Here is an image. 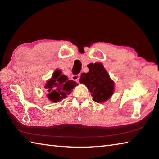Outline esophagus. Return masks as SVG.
I'll list each match as a JSON object with an SVG mask.
<instances>
[{
	"mask_svg": "<svg viewBox=\"0 0 159 159\" xmlns=\"http://www.w3.org/2000/svg\"><path fill=\"white\" fill-rule=\"evenodd\" d=\"M71 79L76 82H79V79H80V74L73 75V76H71Z\"/></svg>",
	"mask_w": 159,
	"mask_h": 159,
	"instance_id": "1",
	"label": "esophagus"
}]
</instances>
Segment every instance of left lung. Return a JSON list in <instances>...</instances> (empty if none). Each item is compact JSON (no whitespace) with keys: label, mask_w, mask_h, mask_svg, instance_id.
Segmentation results:
<instances>
[{"label":"left lung","mask_w":159,"mask_h":159,"mask_svg":"<svg viewBox=\"0 0 159 159\" xmlns=\"http://www.w3.org/2000/svg\"><path fill=\"white\" fill-rule=\"evenodd\" d=\"M88 67L89 71L81 74L80 83L87 86L94 101L98 103L107 101L114 93V82L102 63H91Z\"/></svg>","instance_id":"left-lung-1"}]
</instances>
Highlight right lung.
I'll return each instance as SVG.
<instances>
[{"label":"right lung","mask_w":159,"mask_h":159,"mask_svg":"<svg viewBox=\"0 0 159 159\" xmlns=\"http://www.w3.org/2000/svg\"><path fill=\"white\" fill-rule=\"evenodd\" d=\"M76 85V83L69 80L61 71L56 69L52 78L45 83V88L48 90V98L50 101L57 102L66 98L71 93V90Z\"/></svg>","instance_id":"1"}]
</instances>
